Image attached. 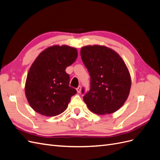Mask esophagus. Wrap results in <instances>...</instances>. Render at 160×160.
I'll use <instances>...</instances> for the list:
<instances>
[{"mask_svg": "<svg viewBox=\"0 0 160 160\" xmlns=\"http://www.w3.org/2000/svg\"><path fill=\"white\" fill-rule=\"evenodd\" d=\"M76 89H77V93H81V86H79L78 88H77Z\"/></svg>", "mask_w": 160, "mask_h": 160, "instance_id": "34e87169", "label": "esophagus"}]
</instances>
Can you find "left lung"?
<instances>
[{"label": "left lung", "instance_id": "left-lung-1", "mask_svg": "<svg viewBox=\"0 0 160 160\" xmlns=\"http://www.w3.org/2000/svg\"><path fill=\"white\" fill-rule=\"evenodd\" d=\"M81 57L91 79L90 90L83 97L87 106L98 115L115 112L127 100L132 85L122 58L110 48L97 45L82 47Z\"/></svg>", "mask_w": 160, "mask_h": 160}]
</instances>
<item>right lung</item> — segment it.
Instances as JSON below:
<instances>
[{
	"label": "right lung",
	"instance_id": "add662e5",
	"mask_svg": "<svg viewBox=\"0 0 160 160\" xmlns=\"http://www.w3.org/2000/svg\"><path fill=\"white\" fill-rule=\"evenodd\" d=\"M76 48L53 45L42 51L28 72L25 95L36 112L45 116H56L68 107L77 93L69 86V75L65 72L77 58Z\"/></svg>",
	"mask_w": 160,
	"mask_h": 160
}]
</instances>
